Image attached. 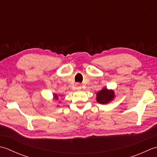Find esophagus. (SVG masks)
Instances as JSON below:
<instances>
[{"label":"esophagus","mask_w":157,"mask_h":157,"mask_svg":"<svg viewBox=\"0 0 157 157\" xmlns=\"http://www.w3.org/2000/svg\"><path fill=\"white\" fill-rule=\"evenodd\" d=\"M76 89H80L81 88V85L79 84V83H76Z\"/></svg>","instance_id":"1"}]
</instances>
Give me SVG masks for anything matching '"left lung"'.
Returning <instances> with one entry per match:
<instances>
[{"mask_svg":"<svg viewBox=\"0 0 157 157\" xmlns=\"http://www.w3.org/2000/svg\"><path fill=\"white\" fill-rule=\"evenodd\" d=\"M114 97L113 91L108 90L106 88H104L97 94V101L100 104H107L108 102L113 100Z\"/></svg>","mask_w":157,"mask_h":157,"instance_id":"1","label":"left lung"}]
</instances>
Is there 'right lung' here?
<instances>
[{
	"label": "right lung",
	"instance_id": "1",
	"mask_svg": "<svg viewBox=\"0 0 157 157\" xmlns=\"http://www.w3.org/2000/svg\"><path fill=\"white\" fill-rule=\"evenodd\" d=\"M55 98L57 99H57H58V98H57V95H55Z\"/></svg>",
	"mask_w": 157,
	"mask_h": 157
}]
</instances>
